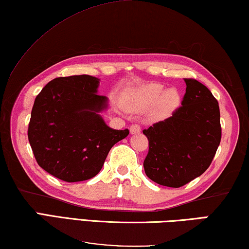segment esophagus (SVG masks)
<instances>
[{"label": "esophagus", "instance_id": "obj_1", "mask_svg": "<svg viewBox=\"0 0 249 249\" xmlns=\"http://www.w3.org/2000/svg\"><path fill=\"white\" fill-rule=\"evenodd\" d=\"M141 126L137 125V124H133L129 126V133L134 135V134H140L141 133Z\"/></svg>", "mask_w": 249, "mask_h": 249}]
</instances>
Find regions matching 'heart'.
<instances>
[{
	"label": "heart",
	"mask_w": 249,
	"mask_h": 249,
	"mask_svg": "<svg viewBox=\"0 0 249 249\" xmlns=\"http://www.w3.org/2000/svg\"><path fill=\"white\" fill-rule=\"evenodd\" d=\"M180 104V93L175 88L164 89L160 83H145L128 93L126 107L142 112L153 106V115L164 118L171 115Z\"/></svg>",
	"instance_id": "heart-1"
}]
</instances>
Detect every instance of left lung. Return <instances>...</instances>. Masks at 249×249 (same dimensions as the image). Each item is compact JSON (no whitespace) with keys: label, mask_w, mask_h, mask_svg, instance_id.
Wrapping results in <instances>:
<instances>
[{"label":"left lung","mask_w":249,"mask_h":249,"mask_svg":"<svg viewBox=\"0 0 249 249\" xmlns=\"http://www.w3.org/2000/svg\"><path fill=\"white\" fill-rule=\"evenodd\" d=\"M186 83L181 106L143 133L149 142L145 174L155 183L180 187L210 167L222 137L218 102L196 80Z\"/></svg>","instance_id":"obj_1"}]
</instances>
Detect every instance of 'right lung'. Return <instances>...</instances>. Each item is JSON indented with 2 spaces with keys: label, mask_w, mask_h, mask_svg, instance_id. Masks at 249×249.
<instances>
[{
  "label": "right lung",
  "mask_w": 249,
  "mask_h": 249,
  "mask_svg": "<svg viewBox=\"0 0 249 249\" xmlns=\"http://www.w3.org/2000/svg\"><path fill=\"white\" fill-rule=\"evenodd\" d=\"M100 81L85 74L54 78L34 101L27 136L35 160L69 183L96 176L109 149L129 133L102 117L108 98L97 94Z\"/></svg>",
  "instance_id": "add662e5"
}]
</instances>
